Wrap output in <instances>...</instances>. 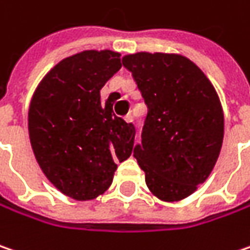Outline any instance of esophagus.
I'll return each instance as SVG.
<instances>
[{"instance_id": "esophagus-1", "label": "esophagus", "mask_w": 250, "mask_h": 250, "mask_svg": "<svg viewBox=\"0 0 250 250\" xmlns=\"http://www.w3.org/2000/svg\"><path fill=\"white\" fill-rule=\"evenodd\" d=\"M125 123H133V114H131V113L125 114Z\"/></svg>"}]
</instances>
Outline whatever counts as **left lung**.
<instances>
[{
    "instance_id": "obj_1",
    "label": "left lung",
    "mask_w": 250,
    "mask_h": 250,
    "mask_svg": "<svg viewBox=\"0 0 250 250\" xmlns=\"http://www.w3.org/2000/svg\"><path fill=\"white\" fill-rule=\"evenodd\" d=\"M123 65L147 104L134 157L150 192L183 201L212 172L224 141V110L211 81L180 53L136 52Z\"/></svg>"
}]
</instances>
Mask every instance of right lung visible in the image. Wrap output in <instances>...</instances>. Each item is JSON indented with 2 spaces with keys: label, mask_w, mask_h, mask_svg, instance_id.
Listing matches in <instances>:
<instances>
[{
  "label": "right lung",
  "mask_w": 250,
  "mask_h": 250,
  "mask_svg": "<svg viewBox=\"0 0 250 250\" xmlns=\"http://www.w3.org/2000/svg\"><path fill=\"white\" fill-rule=\"evenodd\" d=\"M122 67L119 52L83 51L62 59L42 78L28 111L38 164L49 183L75 201L103 195L117 163L127 160L134 127L113 113L100 90Z\"/></svg>",
  "instance_id": "1"
}]
</instances>
